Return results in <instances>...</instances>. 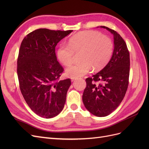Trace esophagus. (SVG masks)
I'll list each match as a JSON object with an SVG mask.
<instances>
[{"instance_id":"34e87169","label":"esophagus","mask_w":149,"mask_h":149,"mask_svg":"<svg viewBox=\"0 0 149 149\" xmlns=\"http://www.w3.org/2000/svg\"><path fill=\"white\" fill-rule=\"evenodd\" d=\"M76 79V78H71V81H72V82H73V81H75Z\"/></svg>"}]
</instances>
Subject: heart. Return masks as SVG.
Returning a JSON list of instances; mask_svg holds the SVG:
<instances>
[{
    "label": "heart",
    "mask_w": 149,
    "mask_h": 149,
    "mask_svg": "<svg viewBox=\"0 0 149 149\" xmlns=\"http://www.w3.org/2000/svg\"><path fill=\"white\" fill-rule=\"evenodd\" d=\"M114 45L112 40L95 31H85L73 36L69 44H61L57 56L61 63L69 66L79 54L80 63L68 68L66 74L71 78L86 74L91 70L102 68L111 59Z\"/></svg>",
    "instance_id": "1"
}]
</instances>
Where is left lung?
<instances>
[{"label":"left lung","mask_w":149,"mask_h":149,"mask_svg":"<svg viewBox=\"0 0 149 149\" xmlns=\"http://www.w3.org/2000/svg\"><path fill=\"white\" fill-rule=\"evenodd\" d=\"M101 27L114 35L113 54L101 71L86 79L83 94L85 107L97 117L108 116L119 106L128 88L130 71L129 52L124 40L116 31Z\"/></svg>","instance_id":"obj_1"}]
</instances>
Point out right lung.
<instances>
[{
  "instance_id": "right-lung-1",
  "label": "right lung",
  "mask_w": 149,
  "mask_h": 149,
  "mask_svg": "<svg viewBox=\"0 0 149 149\" xmlns=\"http://www.w3.org/2000/svg\"><path fill=\"white\" fill-rule=\"evenodd\" d=\"M73 30L39 29L22 40L17 58L19 87L35 114L52 118L63 109L71 79L60 80L64 68L57 61L55 47Z\"/></svg>"
}]
</instances>
